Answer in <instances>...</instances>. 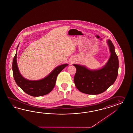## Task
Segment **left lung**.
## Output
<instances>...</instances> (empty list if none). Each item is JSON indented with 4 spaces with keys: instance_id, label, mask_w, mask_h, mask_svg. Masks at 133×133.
<instances>
[{
    "instance_id": "8db88e82",
    "label": "left lung",
    "mask_w": 133,
    "mask_h": 133,
    "mask_svg": "<svg viewBox=\"0 0 133 133\" xmlns=\"http://www.w3.org/2000/svg\"><path fill=\"white\" fill-rule=\"evenodd\" d=\"M108 43L111 53L107 64L101 69L90 70L84 66L74 64L76 69L74 77L76 87L84 94H102L115 82L118 75V59L115 47L110 39Z\"/></svg>"
}]
</instances>
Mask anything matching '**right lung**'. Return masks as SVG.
I'll use <instances>...</instances> for the list:
<instances>
[{
  "instance_id": "add662e5",
  "label": "right lung",
  "mask_w": 133,
  "mask_h": 133,
  "mask_svg": "<svg viewBox=\"0 0 133 133\" xmlns=\"http://www.w3.org/2000/svg\"><path fill=\"white\" fill-rule=\"evenodd\" d=\"M18 46L19 45L17 49ZM17 52L14 57L12 67L15 81L24 92L32 96H43L50 92L55 86L57 75L68 65V64H64L57 66L43 79L35 81L29 80L24 78L19 71L16 61Z\"/></svg>"
}]
</instances>
